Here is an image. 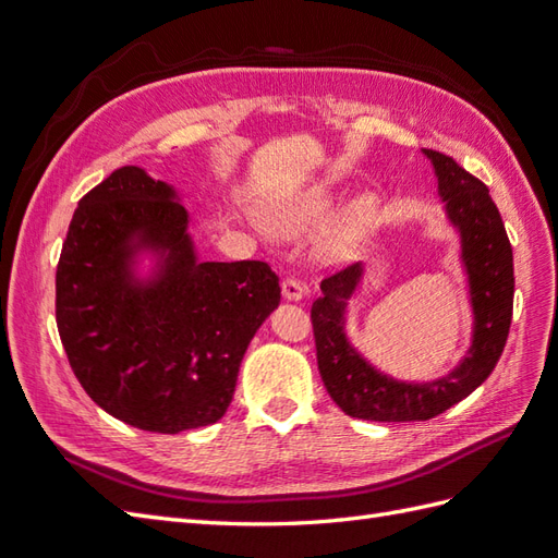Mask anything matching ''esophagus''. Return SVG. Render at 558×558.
I'll list each match as a JSON object with an SVG mask.
<instances>
[{"label": "esophagus", "mask_w": 558, "mask_h": 558, "mask_svg": "<svg viewBox=\"0 0 558 558\" xmlns=\"http://www.w3.org/2000/svg\"><path fill=\"white\" fill-rule=\"evenodd\" d=\"M281 291H283L286 300H302L305 298V283L291 275L281 281Z\"/></svg>", "instance_id": "esophagus-1"}]
</instances>
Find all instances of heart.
Returning <instances> with one entry per match:
<instances>
[{
  "instance_id": "obj_1",
  "label": "heart",
  "mask_w": 558,
  "mask_h": 558,
  "mask_svg": "<svg viewBox=\"0 0 558 558\" xmlns=\"http://www.w3.org/2000/svg\"><path fill=\"white\" fill-rule=\"evenodd\" d=\"M332 209V195L320 185L295 191L267 207L265 226L275 234H300L316 228L328 211ZM377 218V205L373 197H361L353 205L335 218L328 230L320 238V253L326 258H347L356 246L365 240V234L373 230Z\"/></svg>"
}]
</instances>
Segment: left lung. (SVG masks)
<instances>
[{"instance_id":"8db88e82","label":"left lung","mask_w":558,"mask_h":558,"mask_svg":"<svg viewBox=\"0 0 558 558\" xmlns=\"http://www.w3.org/2000/svg\"><path fill=\"white\" fill-rule=\"evenodd\" d=\"M433 160L451 223L463 234V260L475 307V342L445 379L400 384L369 367L344 337V305L356 291L361 265L337 267L320 281L312 305L316 361L326 391L344 414L367 421H428L461 402L494 373L510 335L514 305L512 244L486 185L451 156L424 148Z\"/></svg>"}]
</instances>
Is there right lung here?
Segmentation results:
<instances>
[{"mask_svg": "<svg viewBox=\"0 0 558 558\" xmlns=\"http://www.w3.org/2000/svg\"><path fill=\"white\" fill-rule=\"evenodd\" d=\"M170 185L121 167L81 197L56 272L58 332L78 384L125 424L181 433L230 408L244 351L279 300L263 260L197 263ZM171 251L156 287L129 283V240Z\"/></svg>", "mask_w": 558, "mask_h": 558, "instance_id": "1", "label": "right lung"}]
</instances>
